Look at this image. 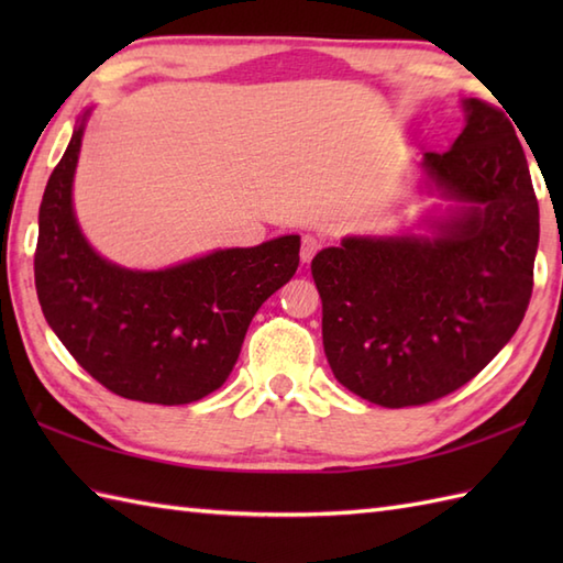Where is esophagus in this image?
Listing matches in <instances>:
<instances>
[{
    "label": "esophagus",
    "mask_w": 563,
    "mask_h": 563,
    "mask_svg": "<svg viewBox=\"0 0 563 563\" xmlns=\"http://www.w3.org/2000/svg\"><path fill=\"white\" fill-rule=\"evenodd\" d=\"M319 249H321V239L314 236V234H305V236H302V246H300V258H302V263L312 261Z\"/></svg>",
    "instance_id": "34e87169"
}]
</instances>
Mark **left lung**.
<instances>
[{"label": "left lung", "mask_w": 563, "mask_h": 563, "mask_svg": "<svg viewBox=\"0 0 563 563\" xmlns=\"http://www.w3.org/2000/svg\"><path fill=\"white\" fill-rule=\"evenodd\" d=\"M466 125L423 169L462 208L435 236H349L312 258L321 336L345 389L387 409L448 397L528 312L540 206L506 113L466 99Z\"/></svg>", "instance_id": "1"}]
</instances>
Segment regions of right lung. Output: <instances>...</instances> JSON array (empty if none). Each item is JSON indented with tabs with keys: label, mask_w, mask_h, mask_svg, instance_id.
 Listing matches in <instances>:
<instances>
[{
	"label": "right lung",
	"mask_w": 563,
	"mask_h": 563,
	"mask_svg": "<svg viewBox=\"0 0 563 563\" xmlns=\"http://www.w3.org/2000/svg\"><path fill=\"white\" fill-rule=\"evenodd\" d=\"M84 113L47 178L33 271L45 321L71 357L118 394L190 404L224 385L258 307L300 263V236L224 249L166 271H128L101 258L71 210Z\"/></svg>",
	"instance_id": "right-lung-1"
}]
</instances>
